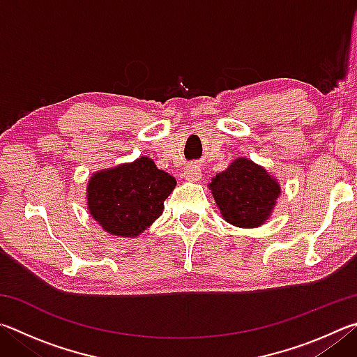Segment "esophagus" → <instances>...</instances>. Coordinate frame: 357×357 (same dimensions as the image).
Wrapping results in <instances>:
<instances>
[{"label":"esophagus","instance_id":"34e87169","mask_svg":"<svg viewBox=\"0 0 357 357\" xmlns=\"http://www.w3.org/2000/svg\"><path fill=\"white\" fill-rule=\"evenodd\" d=\"M184 178L187 181H200L202 179V170L197 165H189L184 170Z\"/></svg>","mask_w":357,"mask_h":357}]
</instances>
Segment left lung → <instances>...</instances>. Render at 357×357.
Here are the masks:
<instances>
[{
	"mask_svg": "<svg viewBox=\"0 0 357 357\" xmlns=\"http://www.w3.org/2000/svg\"><path fill=\"white\" fill-rule=\"evenodd\" d=\"M220 214L239 228H255L269 219L280 195V185L266 168L238 157L209 185Z\"/></svg>",
	"mask_w": 357,
	"mask_h": 357,
	"instance_id": "8db88e82",
	"label": "left lung"
}]
</instances>
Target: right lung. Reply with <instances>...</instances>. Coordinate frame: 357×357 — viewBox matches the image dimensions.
<instances>
[{
	"mask_svg": "<svg viewBox=\"0 0 357 357\" xmlns=\"http://www.w3.org/2000/svg\"><path fill=\"white\" fill-rule=\"evenodd\" d=\"M176 179L149 157L94 173L86 200L93 219L113 236L135 238L164 211Z\"/></svg>",
	"mask_w": 357,
	"mask_h": 357,
	"instance_id": "obj_1",
	"label": "right lung"
}]
</instances>
